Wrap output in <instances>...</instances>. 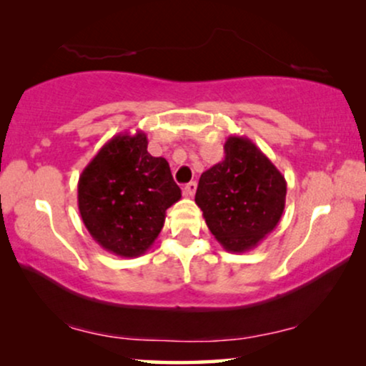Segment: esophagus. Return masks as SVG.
Instances as JSON below:
<instances>
[{
    "label": "esophagus",
    "instance_id": "34e87169",
    "mask_svg": "<svg viewBox=\"0 0 366 366\" xmlns=\"http://www.w3.org/2000/svg\"><path fill=\"white\" fill-rule=\"evenodd\" d=\"M183 192H184V197H189V198H192L193 194H194V192H197V183H194V182H189V183L187 184V187H184Z\"/></svg>",
    "mask_w": 366,
    "mask_h": 366
}]
</instances>
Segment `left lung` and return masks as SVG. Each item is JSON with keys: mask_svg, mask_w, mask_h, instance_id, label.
Here are the masks:
<instances>
[{"mask_svg": "<svg viewBox=\"0 0 366 366\" xmlns=\"http://www.w3.org/2000/svg\"><path fill=\"white\" fill-rule=\"evenodd\" d=\"M224 159L199 178L194 202L219 244L233 253L253 249L277 228L287 182L247 137H228Z\"/></svg>", "mask_w": 366, "mask_h": 366, "instance_id": "8db88e82", "label": "left lung"}]
</instances>
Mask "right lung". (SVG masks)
<instances>
[{"label": "right lung", "mask_w": 366, "mask_h": 366, "mask_svg": "<svg viewBox=\"0 0 366 366\" xmlns=\"http://www.w3.org/2000/svg\"><path fill=\"white\" fill-rule=\"evenodd\" d=\"M143 132L114 134L86 164L78 182V208L94 242L109 253H147L182 198L164 158L148 153Z\"/></svg>", "instance_id": "1"}]
</instances>
